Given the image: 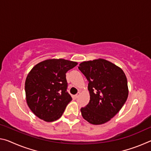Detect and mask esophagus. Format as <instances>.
Returning a JSON list of instances; mask_svg holds the SVG:
<instances>
[{"label": "esophagus", "instance_id": "1", "mask_svg": "<svg viewBox=\"0 0 151 151\" xmlns=\"http://www.w3.org/2000/svg\"><path fill=\"white\" fill-rule=\"evenodd\" d=\"M80 94H81V93H80V92H78V93L77 94H76V95H75V98H76V99H77V98H78V97L79 96H80Z\"/></svg>", "mask_w": 151, "mask_h": 151}]
</instances>
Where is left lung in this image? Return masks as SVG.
Wrapping results in <instances>:
<instances>
[{"label":"left lung","instance_id":"left-lung-1","mask_svg":"<svg viewBox=\"0 0 151 151\" xmlns=\"http://www.w3.org/2000/svg\"><path fill=\"white\" fill-rule=\"evenodd\" d=\"M88 81L90 101L81 109L83 119L93 124L109 121L129 95L127 79L121 68L103 58L84 61L78 66Z\"/></svg>","mask_w":151,"mask_h":151}]
</instances>
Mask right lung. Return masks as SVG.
I'll list each match as a JSON object with an SVG mask.
<instances>
[{
  "label": "right lung",
  "mask_w": 151,
  "mask_h": 151,
  "mask_svg": "<svg viewBox=\"0 0 151 151\" xmlns=\"http://www.w3.org/2000/svg\"><path fill=\"white\" fill-rule=\"evenodd\" d=\"M78 65L63 58L38 63L27 76L25 93L28 106L39 119L52 122L63 115L72 101L67 89L66 73Z\"/></svg>",
  "instance_id": "obj_1"
}]
</instances>
